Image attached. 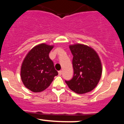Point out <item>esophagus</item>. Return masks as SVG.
<instances>
[{
	"mask_svg": "<svg viewBox=\"0 0 124 124\" xmlns=\"http://www.w3.org/2000/svg\"><path fill=\"white\" fill-rule=\"evenodd\" d=\"M58 73H59V75L61 76V75H62V70H59V71L58 72Z\"/></svg>",
	"mask_w": 124,
	"mask_h": 124,
	"instance_id": "esophagus-1",
	"label": "esophagus"
}]
</instances>
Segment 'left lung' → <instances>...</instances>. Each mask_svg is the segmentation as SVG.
<instances>
[{
	"label": "left lung",
	"instance_id": "8db88e82",
	"mask_svg": "<svg viewBox=\"0 0 124 124\" xmlns=\"http://www.w3.org/2000/svg\"><path fill=\"white\" fill-rule=\"evenodd\" d=\"M73 55V77L65 81L70 90L78 94L90 92L96 86L101 77L102 68L100 57L92 47L85 45L69 46Z\"/></svg>",
	"mask_w": 124,
	"mask_h": 124
}]
</instances>
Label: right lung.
<instances>
[{
	"instance_id": "1",
	"label": "right lung",
	"mask_w": 124,
	"mask_h": 124,
	"mask_svg": "<svg viewBox=\"0 0 124 124\" xmlns=\"http://www.w3.org/2000/svg\"><path fill=\"white\" fill-rule=\"evenodd\" d=\"M54 46L41 43L35 46L24 58L20 77L26 88L33 92L44 91L58 75L49 54Z\"/></svg>"
}]
</instances>
